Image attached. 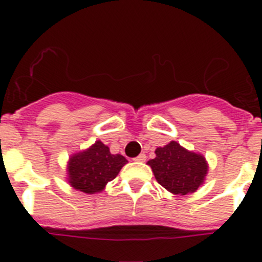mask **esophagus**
I'll return each instance as SVG.
<instances>
[{"mask_svg":"<svg viewBox=\"0 0 262 262\" xmlns=\"http://www.w3.org/2000/svg\"><path fill=\"white\" fill-rule=\"evenodd\" d=\"M145 159H147V157H145V155L140 154L138 157H135V159H134V161H138V163H143V161H145Z\"/></svg>","mask_w":262,"mask_h":262,"instance_id":"34e87169","label":"esophagus"}]
</instances>
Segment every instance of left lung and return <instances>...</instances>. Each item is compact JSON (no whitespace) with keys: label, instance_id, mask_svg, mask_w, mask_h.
<instances>
[{"label":"left lung","instance_id":"obj_1","mask_svg":"<svg viewBox=\"0 0 262 262\" xmlns=\"http://www.w3.org/2000/svg\"><path fill=\"white\" fill-rule=\"evenodd\" d=\"M156 157L148 161L160 185L174 195L195 193L209 172L205 156L189 151L172 140L155 151Z\"/></svg>","mask_w":262,"mask_h":262}]
</instances>
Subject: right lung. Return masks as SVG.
<instances>
[{
	"label": "right lung",
	"mask_w": 262,
	"mask_h": 262,
	"mask_svg": "<svg viewBox=\"0 0 262 262\" xmlns=\"http://www.w3.org/2000/svg\"><path fill=\"white\" fill-rule=\"evenodd\" d=\"M128 163L126 157L113 155L110 148L97 140L86 149L72 155L67 164V181L85 194L101 193Z\"/></svg>",
	"instance_id": "right-lung-1"
}]
</instances>
